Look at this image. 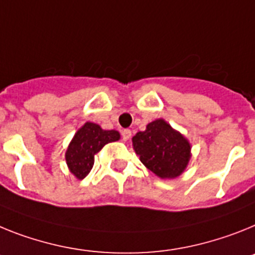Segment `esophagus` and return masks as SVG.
I'll return each instance as SVG.
<instances>
[{"mask_svg":"<svg viewBox=\"0 0 255 255\" xmlns=\"http://www.w3.org/2000/svg\"><path fill=\"white\" fill-rule=\"evenodd\" d=\"M130 136H132V132H130L129 129H125V130H122V138L125 141L129 140Z\"/></svg>","mask_w":255,"mask_h":255,"instance_id":"34e87169","label":"esophagus"}]
</instances>
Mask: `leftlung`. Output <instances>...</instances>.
<instances>
[{
  "instance_id": "obj_1",
  "label": "left lung",
  "mask_w": 255,
  "mask_h": 255,
  "mask_svg": "<svg viewBox=\"0 0 255 255\" xmlns=\"http://www.w3.org/2000/svg\"><path fill=\"white\" fill-rule=\"evenodd\" d=\"M133 149L147 169L160 178H176L190 160L189 141L163 119L147 125L132 138Z\"/></svg>"
}]
</instances>
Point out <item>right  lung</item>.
<instances>
[{
	"mask_svg": "<svg viewBox=\"0 0 255 255\" xmlns=\"http://www.w3.org/2000/svg\"><path fill=\"white\" fill-rule=\"evenodd\" d=\"M118 130H105L100 126L87 122L74 134L66 150V164L77 178L83 180L91 172L95 163V154L100 151L104 145L119 140Z\"/></svg>",
	"mask_w": 255,
	"mask_h": 255,
	"instance_id": "obj_1",
	"label": "right lung"
}]
</instances>
